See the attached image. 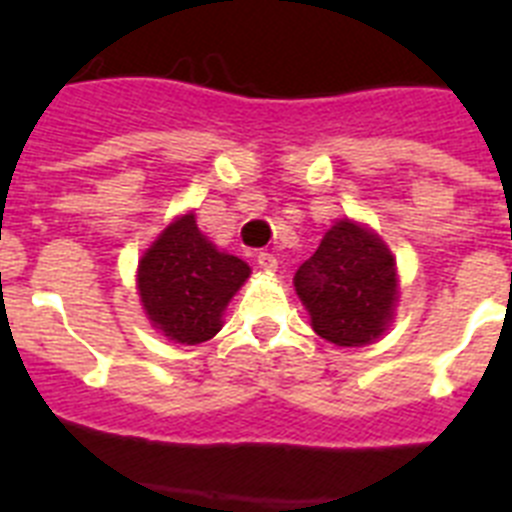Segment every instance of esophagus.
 I'll return each instance as SVG.
<instances>
[{"label":"esophagus","mask_w":512,"mask_h":512,"mask_svg":"<svg viewBox=\"0 0 512 512\" xmlns=\"http://www.w3.org/2000/svg\"><path fill=\"white\" fill-rule=\"evenodd\" d=\"M256 261H259V269H264V271H277V266H279V261H277V256H274V253H269V251H261L259 256H256Z\"/></svg>","instance_id":"obj_1"}]
</instances>
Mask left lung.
<instances>
[{
    "label": "left lung",
    "mask_w": 512,
    "mask_h": 512,
    "mask_svg": "<svg viewBox=\"0 0 512 512\" xmlns=\"http://www.w3.org/2000/svg\"><path fill=\"white\" fill-rule=\"evenodd\" d=\"M295 289L320 338L366 346L384 336L395 315V256L377 233L343 217L297 269Z\"/></svg>",
    "instance_id": "left-lung-1"
}]
</instances>
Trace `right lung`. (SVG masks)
Masks as SVG:
<instances>
[{
  "mask_svg": "<svg viewBox=\"0 0 512 512\" xmlns=\"http://www.w3.org/2000/svg\"><path fill=\"white\" fill-rule=\"evenodd\" d=\"M248 274L246 261L217 251L187 212L138 261L140 302L153 328L169 341L194 346L223 328L225 307Z\"/></svg>",
  "mask_w": 512,
  "mask_h": 512,
  "instance_id": "1",
  "label": "right lung"
}]
</instances>
